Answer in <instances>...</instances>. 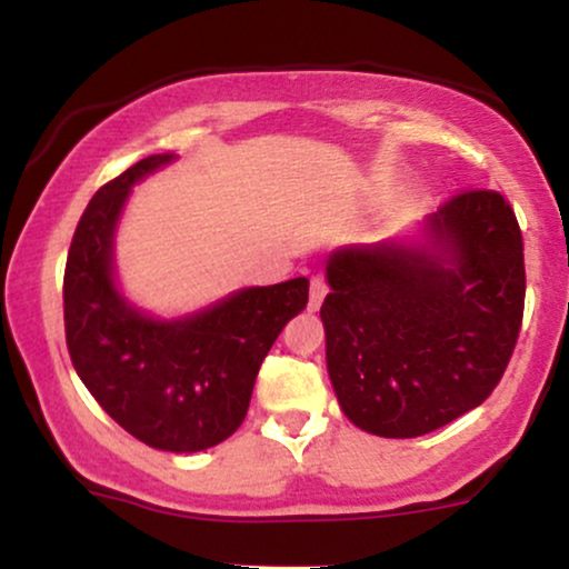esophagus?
<instances>
[{
	"mask_svg": "<svg viewBox=\"0 0 569 569\" xmlns=\"http://www.w3.org/2000/svg\"><path fill=\"white\" fill-rule=\"evenodd\" d=\"M326 293H329V286H326V280L321 276H312L310 278V310H318V307L323 305Z\"/></svg>",
	"mask_w": 569,
	"mask_h": 569,
	"instance_id": "1",
	"label": "esophagus"
}]
</instances>
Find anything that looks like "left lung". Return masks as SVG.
Returning a JSON list of instances; mask_svg holds the SVG:
<instances>
[{
    "mask_svg": "<svg viewBox=\"0 0 569 569\" xmlns=\"http://www.w3.org/2000/svg\"><path fill=\"white\" fill-rule=\"evenodd\" d=\"M326 369L356 428L415 439L479 407L525 312V246L502 194H455L415 232L326 262Z\"/></svg>",
    "mask_w": 569,
    "mask_h": 569,
    "instance_id": "8db88e82",
    "label": "left lung"
}]
</instances>
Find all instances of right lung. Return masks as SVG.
I'll list each match as a JSON object with an SVG mask.
<instances>
[{"label": "right lung", "mask_w": 569, "mask_h": 569, "mask_svg": "<svg viewBox=\"0 0 569 569\" xmlns=\"http://www.w3.org/2000/svg\"><path fill=\"white\" fill-rule=\"evenodd\" d=\"M173 160L149 154L88 202L69 248L63 323L77 375L117 426L162 452H202L246 420L259 367L305 310L310 280L246 286L173 318L130 302L114 264L120 219L133 187Z\"/></svg>", "instance_id": "add662e5"}]
</instances>
